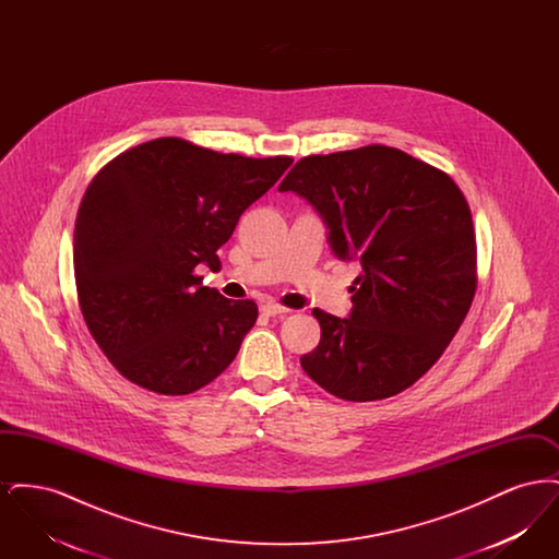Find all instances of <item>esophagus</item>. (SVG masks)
<instances>
[{"mask_svg":"<svg viewBox=\"0 0 559 559\" xmlns=\"http://www.w3.org/2000/svg\"><path fill=\"white\" fill-rule=\"evenodd\" d=\"M266 317H278V314H287V312H292L289 308H285V306H281V304H276V301H266V304H262V308H260Z\"/></svg>","mask_w":559,"mask_h":559,"instance_id":"esophagus-1","label":"esophagus"}]
</instances>
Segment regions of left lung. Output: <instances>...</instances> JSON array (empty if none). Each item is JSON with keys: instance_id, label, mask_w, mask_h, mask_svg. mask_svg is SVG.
<instances>
[{"instance_id": "obj_1", "label": "left lung", "mask_w": 559, "mask_h": 559, "mask_svg": "<svg viewBox=\"0 0 559 559\" xmlns=\"http://www.w3.org/2000/svg\"><path fill=\"white\" fill-rule=\"evenodd\" d=\"M304 197L340 260H358L352 312L319 308L320 342L301 369L349 402L390 399L451 344L476 295V235L451 176L399 148L371 144L310 155L278 187Z\"/></svg>"}]
</instances>
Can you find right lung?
<instances>
[{"instance_id": "obj_1", "label": "right lung", "mask_w": 559, "mask_h": 559, "mask_svg": "<svg viewBox=\"0 0 559 559\" xmlns=\"http://www.w3.org/2000/svg\"><path fill=\"white\" fill-rule=\"evenodd\" d=\"M292 163L157 138L94 176L75 222L78 299L92 337L126 379L185 396L235 360L258 306L203 287L197 267H219L215 251L240 213Z\"/></svg>"}]
</instances>
